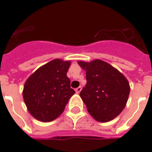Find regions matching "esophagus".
I'll return each instance as SVG.
<instances>
[{"instance_id":"34e87169","label":"esophagus","mask_w":152,"mask_h":152,"mask_svg":"<svg viewBox=\"0 0 152 152\" xmlns=\"http://www.w3.org/2000/svg\"><path fill=\"white\" fill-rule=\"evenodd\" d=\"M75 90H76V92L77 93V94H79V93L81 91V86H79V87H78V88H76Z\"/></svg>"}]
</instances>
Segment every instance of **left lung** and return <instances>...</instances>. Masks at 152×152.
I'll return each mask as SVG.
<instances>
[{
    "label": "left lung",
    "mask_w": 152,
    "mask_h": 152,
    "mask_svg": "<svg viewBox=\"0 0 152 152\" xmlns=\"http://www.w3.org/2000/svg\"><path fill=\"white\" fill-rule=\"evenodd\" d=\"M78 63L86 72L87 83L80 96L88 112L100 122L113 120L126 105L130 91L127 79L102 60Z\"/></svg>",
    "instance_id": "left-lung-1"
}]
</instances>
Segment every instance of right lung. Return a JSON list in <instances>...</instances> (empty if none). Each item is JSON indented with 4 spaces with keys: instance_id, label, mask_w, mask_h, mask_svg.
I'll list each match as a JSON object with an SVG mask.
<instances>
[{
    "instance_id": "right-lung-1",
    "label": "right lung",
    "mask_w": 152,
    "mask_h": 152,
    "mask_svg": "<svg viewBox=\"0 0 152 152\" xmlns=\"http://www.w3.org/2000/svg\"><path fill=\"white\" fill-rule=\"evenodd\" d=\"M70 62L54 59L40 66L25 83L23 96L31 115L49 122L63 113L75 90L66 76Z\"/></svg>"
}]
</instances>
